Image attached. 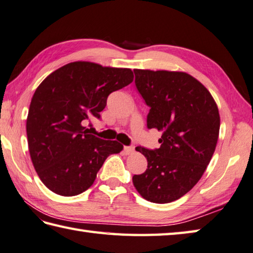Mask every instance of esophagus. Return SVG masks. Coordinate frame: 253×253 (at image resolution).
Here are the masks:
<instances>
[{"label": "esophagus", "instance_id": "1", "mask_svg": "<svg viewBox=\"0 0 253 253\" xmlns=\"http://www.w3.org/2000/svg\"><path fill=\"white\" fill-rule=\"evenodd\" d=\"M124 151H125L126 155H131V153L135 151V147H133V146H125V147H124Z\"/></svg>", "mask_w": 253, "mask_h": 253}]
</instances>
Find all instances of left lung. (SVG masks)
<instances>
[{"instance_id":"obj_1","label":"left lung","mask_w":253,"mask_h":253,"mask_svg":"<svg viewBox=\"0 0 253 253\" xmlns=\"http://www.w3.org/2000/svg\"><path fill=\"white\" fill-rule=\"evenodd\" d=\"M133 72L137 90L150 107L147 127L162 136L158 149L136 148L148 167L132 183L145 200L165 204L185 195L205 172L218 140V108L209 90L185 72Z\"/></svg>"}]
</instances>
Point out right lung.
I'll list each match as a JSON object with an SVG mask.
<instances>
[{
	"label": "right lung",
	"instance_id": "add662e5",
	"mask_svg": "<svg viewBox=\"0 0 253 253\" xmlns=\"http://www.w3.org/2000/svg\"><path fill=\"white\" fill-rule=\"evenodd\" d=\"M132 79L130 69L77 61L39 84L26 131L34 168L49 190L62 196L81 194L95 181L106 158L123 150L120 142L91 135L83 125L100 120L108 95Z\"/></svg>",
	"mask_w": 253,
	"mask_h": 253
}]
</instances>
